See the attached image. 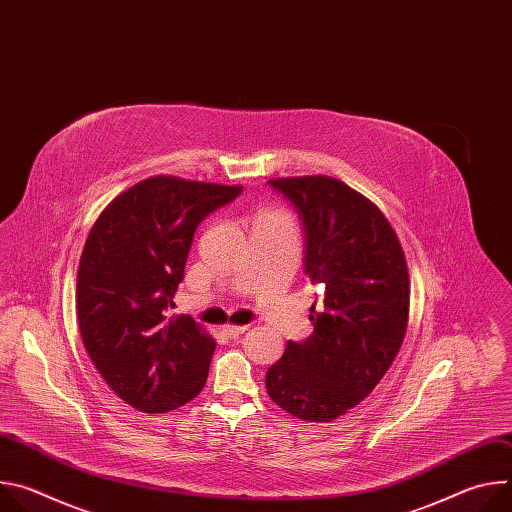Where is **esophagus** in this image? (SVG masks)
Here are the masks:
<instances>
[{"label": "esophagus", "instance_id": "34e87169", "mask_svg": "<svg viewBox=\"0 0 512 512\" xmlns=\"http://www.w3.org/2000/svg\"><path fill=\"white\" fill-rule=\"evenodd\" d=\"M249 326H233V324H227L225 328H223V332L227 334V336H231V338H235V336H239V334H243L245 330H247Z\"/></svg>", "mask_w": 512, "mask_h": 512}]
</instances>
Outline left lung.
Returning a JSON list of instances; mask_svg holds the SVG:
<instances>
[{
  "label": "left lung",
  "instance_id": "8db88e82",
  "mask_svg": "<svg viewBox=\"0 0 512 512\" xmlns=\"http://www.w3.org/2000/svg\"><path fill=\"white\" fill-rule=\"evenodd\" d=\"M269 186L298 210L306 275L322 285L314 332L287 342L265 375L269 397L304 421H332L367 397L389 371L407 330L409 273L385 214L330 176L277 178Z\"/></svg>",
  "mask_w": 512,
  "mask_h": 512
}]
</instances>
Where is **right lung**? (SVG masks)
<instances>
[{"mask_svg": "<svg viewBox=\"0 0 512 512\" xmlns=\"http://www.w3.org/2000/svg\"><path fill=\"white\" fill-rule=\"evenodd\" d=\"M241 190L148 178L119 194L87 237L77 275L83 344L111 391L137 411H172L206 383L214 340L190 316L166 310L196 227Z\"/></svg>", "mask_w": 512, "mask_h": 512, "instance_id": "add662e5", "label": "right lung"}]
</instances>
